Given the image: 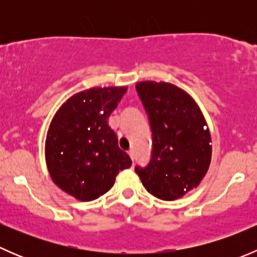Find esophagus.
<instances>
[{
	"mask_svg": "<svg viewBox=\"0 0 257 257\" xmlns=\"http://www.w3.org/2000/svg\"><path fill=\"white\" fill-rule=\"evenodd\" d=\"M128 154H129V157L132 158V160H134V150L131 149V150H129V152H128Z\"/></svg>",
	"mask_w": 257,
	"mask_h": 257,
	"instance_id": "34e87169",
	"label": "esophagus"
}]
</instances>
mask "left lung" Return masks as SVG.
<instances>
[{
    "mask_svg": "<svg viewBox=\"0 0 257 257\" xmlns=\"http://www.w3.org/2000/svg\"><path fill=\"white\" fill-rule=\"evenodd\" d=\"M136 88L153 134L149 164L136 165V173L148 193L162 200H177L196 188L208 172V124L195 100L177 85L144 80Z\"/></svg>",
    "mask_w": 257,
    "mask_h": 257,
    "instance_id": "8db88e82",
    "label": "left lung"
}]
</instances>
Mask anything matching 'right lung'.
I'll list each match as a JSON object with an SVG mask.
<instances>
[{
	"mask_svg": "<svg viewBox=\"0 0 257 257\" xmlns=\"http://www.w3.org/2000/svg\"><path fill=\"white\" fill-rule=\"evenodd\" d=\"M126 87H94L72 95L54 114L46 139V163L53 183L77 200L107 193L132 160L118 147L108 119Z\"/></svg>",
	"mask_w": 257,
	"mask_h": 257,
	"instance_id": "right-lung-1",
	"label": "right lung"
}]
</instances>
